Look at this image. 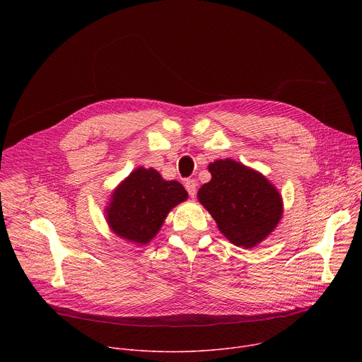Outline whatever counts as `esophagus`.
Masks as SVG:
<instances>
[{
	"instance_id": "34e87169",
	"label": "esophagus",
	"mask_w": 362,
	"mask_h": 362,
	"mask_svg": "<svg viewBox=\"0 0 362 362\" xmlns=\"http://www.w3.org/2000/svg\"><path fill=\"white\" fill-rule=\"evenodd\" d=\"M185 186H186V190L189 192V196H190V197H194V194H196V189H197L196 182H194L193 179H187V180H186V183H185Z\"/></svg>"
}]
</instances>
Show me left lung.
<instances>
[{
    "label": "left lung",
    "instance_id": "1",
    "mask_svg": "<svg viewBox=\"0 0 362 362\" xmlns=\"http://www.w3.org/2000/svg\"><path fill=\"white\" fill-rule=\"evenodd\" d=\"M208 169L212 179L199 189L197 199L225 238L243 247L267 239L284 212L278 189L262 173L232 159L216 160Z\"/></svg>",
    "mask_w": 362,
    "mask_h": 362
}]
</instances>
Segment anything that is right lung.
I'll return each mask as SVG.
<instances>
[{
  "label": "right lung",
  "instance_id": "obj_1",
  "mask_svg": "<svg viewBox=\"0 0 362 362\" xmlns=\"http://www.w3.org/2000/svg\"><path fill=\"white\" fill-rule=\"evenodd\" d=\"M187 199L176 180H165L154 169L137 168L113 192L106 221L120 238L148 243L160 230L168 214Z\"/></svg>",
  "mask_w": 362,
  "mask_h": 362
}]
</instances>
